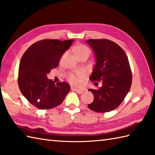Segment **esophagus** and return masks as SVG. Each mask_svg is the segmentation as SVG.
<instances>
[{"label":"esophagus","instance_id":"34e87169","mask_svg":"<svg viewBox=\"0 0 155 155\" xmlns=\"http://www.w3.org/2000/svg\"><path fill=\"white\" fill-rule=\"evenodd\" d=\"M73 90L74 91H75V92L78 93V94H81L83 93L84 91V89H76V88H74Z\"/></svg>","mask_w":155,"mask_h":155}]
</instances>
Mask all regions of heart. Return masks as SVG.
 <instances>
[{"label": "heart", "instance_id": "b5f03b06", "mask_svg": "<svg viewBox=\"0 0 155 155\" xmlns=\"http://www.w3.org/2000/svg\"><path fill=\"white\" fill-rule=\"evenodd\" d=\"M90 49L87 46L83 45V44H79L76 45L74 48V53L77 58L82 55H88L90 54ZM86 74L83 71H79L75 73H69L68 74L67 78L68 81L71 84L75 86L80 85L81 82V80L85 78Z\"/></svg>", "mask_w": 155, "mask_h": 155}]
</instances>
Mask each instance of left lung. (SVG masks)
I'll list each match as a JSON object with an SVG mask.
<instances>
[{
	"label": "left lung",
	"instance_id": "left-lung-1",
	"mask_svg": "<svg viewBox=\"0 0 155 155\" xmlns=\"http://www.w3.org/2000/svg\"><path fill=\"white\" fill-rule=\"evenodd\" d=\"M94 49L96 64L90 78L101 81L98 90L89 89L94 99L87 106L96 112H108L117 108L130 89L132 71L128 57L117 43L106 39H88Z\"/></svg>",
	"mask_w": 155,
	"mask_h": 155
}]
</instances>
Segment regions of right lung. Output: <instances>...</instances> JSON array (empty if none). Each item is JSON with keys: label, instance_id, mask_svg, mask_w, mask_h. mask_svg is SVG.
Here are the masks:
<instances>
[{"label": "right lung", "instance_id": "1", "mask_svg": "<svg viewBox=\"0 0 155 155\" xmlns=\"http://www.w3.org/2000/svg\"><path fill=\"white\" fill-rule=\"evenodd\" d=\"M74 39H46L31 45L22 56L18 68V85L22 94L38 109L48 110L61 104L70 91L67 82L55 84L47 78L58 65Z\"/></svg>", "mask_w": 155, "mask_h": 155}]
</instances>
